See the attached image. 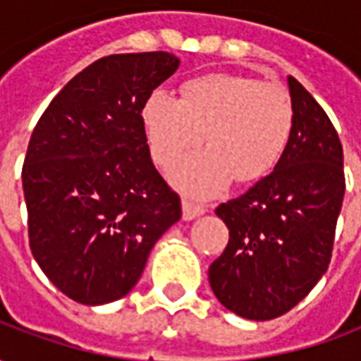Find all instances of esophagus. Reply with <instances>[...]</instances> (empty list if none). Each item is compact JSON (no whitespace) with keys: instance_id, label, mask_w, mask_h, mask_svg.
<instances>
[{"instance_id":"obj_1","label":"esophagus","mask_w":361,"mask_h":361,"mask_svg":"<svg viewBox=\"0 0 361 361\" xmlns=\"http://www.w3.org/2000/svg\"><path fill=\"white\" fill-rule=\"evenodd\" d=\"M181 211H183V220H193L197 219V216H201V214H204V207H201V204H195L191 203V201H188V199H183V203H181Z\"/></svg>"}]
</instances>
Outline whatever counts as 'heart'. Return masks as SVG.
I'll use <instances>...</instances> for the list:
<instances>
[{
    "label": "heart",
    "instance_id": "1",
    "mask_svg": "<svg viewBox=\"0 0 361 361\" xmlns=\"http://www.w3.org/2000/svg\"><path fill=\"white\" fill-rule=\"evenodd\" d=\"M150 154L172 166L201 142L209 149L183 160L170 173L185 193L216 195L230 181L265 178L286 149L294 108L282 87L251 77L203 75L183 85L181 100L157 89L142 108Z\"/></svg>",
    "mask_w": 361,
    "mask_h": 361
}]
</instances>
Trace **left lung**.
Instances as JSON below:
<instances>
[{"label":"left lung","instance_id":"obj_1","mask_svg":"<svg viewBox=\"0 0 361 361\" xmlns=\"http://www.w3.org/2000/svg\"><path fill=\"white\" fill-rule=\"evenodd\" d=\"M288 89L294 123L274 170L216 209L230 240L209 282L226 310L251 321L284 315L325 274L346 188L331 119L294 77Z\"/></svg>","mask_w":361,"mask_h":361}]
</instances>
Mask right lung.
<instances>
[{
    "label": "right lung",
    "mask_w": 361,
    "mask_h": 361,
    "mask_svg": "<svg viewBox=\"0 0 361 361\" xmlns=\"http://www.w3.org/2000/svg\"><path fill=\"white\" fill-rule=\"evenodd\" d=\"M178 67L168 51L98 59L59 90L32 131L23 166L28 242L44 274L75 302L129 294L154 243L181 219L141 116Z\"/></svg>",
    "instance_id": "add662e5"
}]
</instances>
